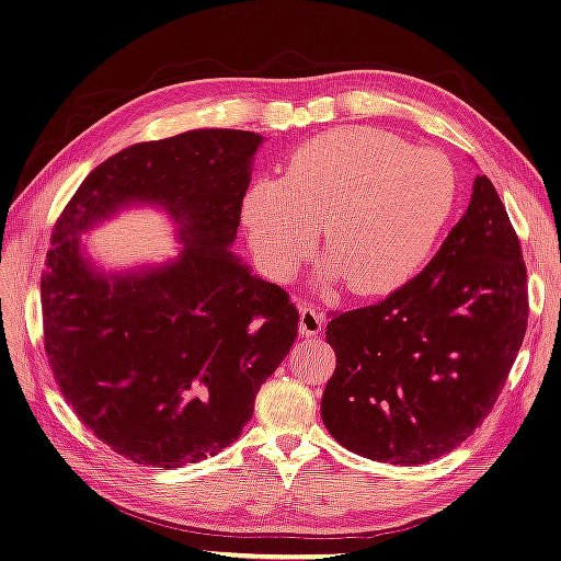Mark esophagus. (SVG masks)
I'll list each match as a JSON object with an SVG mask.
<instances>
[{"label":"esophagus","mask_w":561,"mask_h":561,"mask_svg":"<svg viewBox=\"0 0 561 561\" xmlns=\"http://www.w3.org/2000/svg\"><path fill=\"white\" fill-rule=\"evenodd\" d=\"M298 312H300V319H298V331H300L302 335H317L319 331L324 329L322 314H319V312L314 310L312 302L300 300V302H298Z\"/></svg>","instance_id":"1"}]
</instances>
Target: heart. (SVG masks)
Here are the masks:
<instances>
[{
    "mask_svg": "<svg viewBox=\"0 0 561 561\" xmlns=\"http://www.w3.org/2000/svg\"><path fill=\"white\" fill-rule=\"evenodd\" d=\"M454 204L449 159L376 126H345L300 146L282 179L253 181L242 220L277 282L308 261L322 222L331 249L324 277L369 296L407 284L430 261Z\"/></svg>",
    "mask_w": 561,
    "mask_h": 561,
    "instance_id": "obj_1",
    "label": "heart"
}]
</instances>
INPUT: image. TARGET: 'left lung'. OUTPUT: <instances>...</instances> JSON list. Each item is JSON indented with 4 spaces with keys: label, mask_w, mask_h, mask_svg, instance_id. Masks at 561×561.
<instances>
[{
    "label": "left lung",
    "mask_w": 561,
    "mask_h": 561,
    "mask_svg": "<svg viewBox=\"0 0 561 561\" xmlns=\"http://www.w3.org/2000/svg\"><path fill=\"white\" fill-rule=\"evenodd\" d=\"M529 319L515 228L486 175L427 267L369 308L333 314L322 421L364 458L423 466L493 409Z\"/></svg>",
    "instance_id": "1"
}]
</instances>
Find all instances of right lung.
<instances>
[{"label":"right lung","mask_w":561,"mask_h":561,"mask_svg":"<svg viewBox=\"0 0 561 561\" xmlns=\"http://www.w3.org/2000/svg\"><path fill=\"white\" fill-rule=\"evenodd\" d=\"M261 142L237 129L138 142L95 167L54 226L42 272L49 366L79 421L138 466L226 449L298 335L289 294L230 251ZM134 203L174 218L182 253L105 276L78 234Z\"/></svg>","instance_id":"obj_1"}]
</instances>
